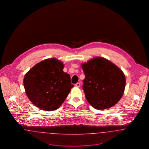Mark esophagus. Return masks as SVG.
Masks as SVG:
<instances>
[{"label":"esophagus","mask_w":149,"mask_h":149,"mask_svg":"<svg viewBox=\"0 0 149 149\" xmlns=\"http://www.w3.org/2000/svg\"><path fill=\"white\" fill-rule=\"evenodd\" d=\"M75 86H77V87H80V83H77L76 84H75Z\"/></svg>","instance_id":"1"}]
</instances>
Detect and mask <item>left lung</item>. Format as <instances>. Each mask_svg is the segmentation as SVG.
Masks as SVG:
<instances>
[{
	"label": "left lung",
	"instance_id": "left-lung-1",
	"mask_svg": "<svg viewBox=\"0 0 149 149\" xmlns=\"http://www.w3.org/2000/svg\"><path fill=\"white\" fill-rule=\"evenodd\" d=\"M85 74L83 88L88 103L94 108L106 109L122 98L126 78L117 65L102 57H95L81 64Z\"/></svg>",
	"mask_w": 149,
	"mask_h": 149
}]
</instances>
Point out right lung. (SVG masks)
Returning a JSON list of instances; mask_svg holds the SVG:
<instances>
[{"label":"right lung","mask_w":149,"mask_h":149,"mask_svg":"<svg viewBox=\"0 0 149 149\" xmlns=\"http://www.w3.org/2000/svg\"><path fill=\"white\" fill-rule=\"evenodd\" d=\"M64 68L61 61L47 58L25 74L24 88L33 104L45 111H54L61 106L74 86Z\"/></svg>","instance_id":"1"}]
</instances>
